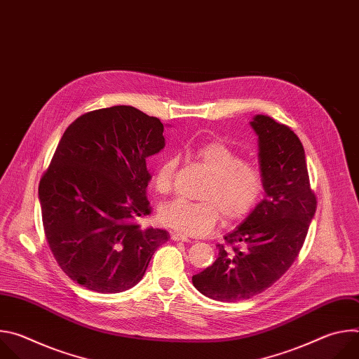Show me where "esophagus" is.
Segmentation results:
<instances>
[{
    "instance_id": "esophagus-1",
    "label": "esophagus",
    "mask_w": 359,
    "mask_h": 359,
    "mask_svg": "<svg viewBox=\"0 0 359 359\" xmlns=\"http://www.w3.org/2000/svg\"><path fill=\"white\" fill-rule=\"evenodd\" d=\"M170 237H172V240H175V241H190L189 237H186V236L177 233V231H172V233H170Z\"/></svg>"
}]
</instances>
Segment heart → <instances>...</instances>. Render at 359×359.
<instances>
[{"instance_id":"b5f03b06","label":"heart","mask_w":359,"mask_h":359,"mask_svg":"<svg viewBox=\"0 0 359 359\" xmlns=\"http://www.w3.org/2000/svg\"><path fill=\"white\" fill-rule=\"evenodd\" d=\"M193 156L210 173L201 191V201L173 198L159 210L163 226L186 236H206L222 220L244 219L257 204L263 191L260 169L243 162L238 153L223 142H206L193 149ZM179 165L176 155L165 158L153 173V187L158 193H169Z\"/></svg>"}]
</instances>
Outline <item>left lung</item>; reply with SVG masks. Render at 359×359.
<instances>
[{
    "label": "left lung",
    "mask_w": 359,
    "mask_h": 359,
    "mask_svg": "<svg viewBox=\"0 0 359 359\" xmlns=\"http://www.w3.org/2000/svg\"><path fill=\"white\" fill-rule=\"evenodd\" d=\"M259 136V161L266 197L217 244V260L191 277L212 299L234 302L271 287L291 267L316 215L305 151L298 136L266 115L250 122Z\"/></svg>",
    "instance_id": "1"
}]
</instances>
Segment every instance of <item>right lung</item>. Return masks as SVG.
Returning <instances> with one entry per match:
<instances>
[{
    "instance_id": "right-lung-1",
    "label": "right lung",
    "mask_w": 359,
    "mask_h": 359,
    "mask_svg": "<svg viewBox=\"0 0 359 359\" xmlns=\"http://www.w3.org/2000/svg\"><path fill=\"white\" fill-rule=\"evenodd\" d=\"M163 123L119 105L83 114L62 135L38 194L46 241L62 271L82 287L115 294L136 285L159 245L150 215L146 158L165 147Z\"/></svg>"
}]
</instances>
